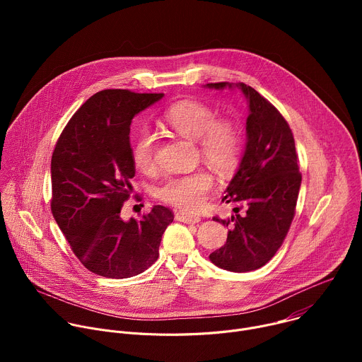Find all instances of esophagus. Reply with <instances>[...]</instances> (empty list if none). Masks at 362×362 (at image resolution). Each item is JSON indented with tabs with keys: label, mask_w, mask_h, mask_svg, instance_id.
Instances as JSON below:
<instances>
[{
	"label": "esophagus",
	"mask_w": 362,
	"mask_h": 362,
	"mask_svg": "<svg viewBox=\"0 0 362 362\" xmlns=\"http://www.w3.org/2000/svg\"><path fill=\"white\" fill-rule=\"evenodd\" d=\"M176 219L183 222V223H197V222H200L199 215H193V214H187V212H177Z\"/></svg>",
	"instance_id": "esophagus-1"
}]
</instances>
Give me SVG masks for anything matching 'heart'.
Listing matches in <instances>:
<instances>
[{
    "label": "heart",
    "instance_id": "b5f03b06",
    "mask_svg": "<svg viewBox=\"0 0 362 362\" xmlns=\"http://www.w3.org/2000/svg\"><path fill=\"white\" fill-rule=\"evenodd\" d=\"M163 123L180 136L197 140L203 158L219 172L232 170L240 156L243 134L240 126L230 119H218L216 112L196 100H182L163 115ZM156 136L141 130L132 147L134 165L141 170L154 166ZM214 186V176L204 169L168 177L156 190V196L183 211H196Z\"/></svg>",
    "mask_w": 362,
    "mask_h": 362
}]
</instances>
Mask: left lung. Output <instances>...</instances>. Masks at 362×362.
Instances as JSON below:
<instances>
[{
  "label": "left lung",
  "instance_id": "1",
  "mask_svg": "<svg viewBox=\"0 0 362 362\" xmlns=\"http://www.w3.org/2000/svg\"><path fill=\"white\" fill-rule=\"evenodd\" d=\"M204 87L239 88L249 112L243 156L222 196L236 206L235 215L214 218L229 229L226 243L209 259L230 272L255 271L272 259L295 215L302 180L295 140L282 115L250 86L225 81Z\"/></svg>",
  "mask_w": 362,
  "mask_h": 362
}]
</instances>
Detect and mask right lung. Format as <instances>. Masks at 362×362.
<instances>
[{
  "mask_svg": "<svg viewBox=\"0 0 362 362\" xmlns=\"http://www.w3.org/2000/svg\"><path fill=\"white\" fill-rule=\"evenodd\" d=\"M163 93L103 90L91 95L63 130L51 158V212L78 261L93 274L123 279L158 261L162 235L173 222L165 206L140 221L120 215L136 169L130 124Z\"/></svg>",
  "mask_w": 362,
  "mask_h": 362,
  "instance_id": "add662e5",
  "label": "right lung"
}]
</instances>
